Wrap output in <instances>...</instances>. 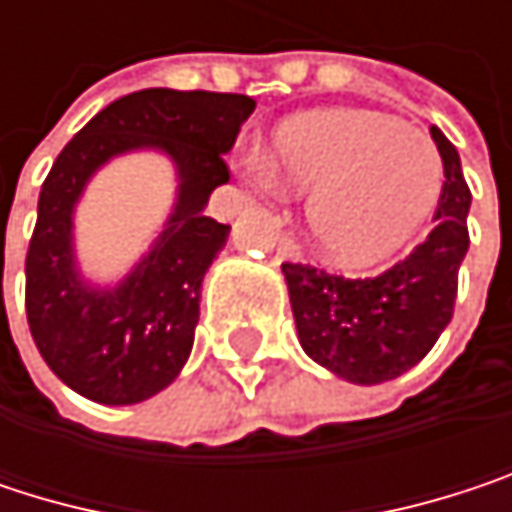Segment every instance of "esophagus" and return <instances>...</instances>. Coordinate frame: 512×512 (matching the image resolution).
I'll use <instances>...</instances> for the list:
<instances>
[{"instance_id":"1","label":"esophagus","mask_w":512,"mask_h":512,"mask_svg":"<svg viewBox=\"0 0 512 512\" xmlns=\"http://www.w3.org/2000/svg\"><path fill=\"white\" fill-rule=\"evenodd\" d=\"M278 255L284 257V260H302V252H299L296 240H290L287 234L278 237Z\"/></svg>"}]
</instances>
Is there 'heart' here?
Masks as SVG:
<instances>
[{
	"mask_svg": "<svg viewBox=\"0 0 512 512\" xmlns=\"http://www.w3.org/2000/svg\"><path fill=\"white\" fill-rule=\"evenodd\" d=\"M252 174L269 192L311 189L305 222L338 266H370L406 246L442 192L433 142L364 109L305 112L275 133V156L255 151Z\"/></svg>",
	"mask_w": 512,
	"mask_h": 512,
	"instance_id": "b5f03b06",
	"label": "heart"
}]
</instances>
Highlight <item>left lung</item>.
<instances>
[{"instance_id":"obj_1","label":"left lung","mask_w":512,"mask_h":512,"mask_svg":"<svg viewBox=\"0 0 512 512\" xmlns=\"http://www.w3.org/2000/svg\"><path fill=\"white\" fill-rule=\"evenodd\" d=\"M430 136L445 165V186L436 228L412 255L370 278L281 263L302 350L353 385H379L415 367L454 317L471 192L457 148L439 127H430Z\"/></svg>"}]
</instances>
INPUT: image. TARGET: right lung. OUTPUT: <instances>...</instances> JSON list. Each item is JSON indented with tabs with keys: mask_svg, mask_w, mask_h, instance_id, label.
Masks as SVG:
<instances>
[{
	"mask_svg": "<svg viewBox=\"0 0 512 512\" xmlns=\"http://www.w3.org/2000/svg\"><path fill=\"white\" fill-rule=\"evenodd\" d=\"M252 112L255 100L246 94L145 88L97 112L52 162L26 255V317L38 353L76 394L133 406L183 370L201 281L231 231L204 216V207L228 183L225 154ZM133 150L172 159L178 198L143 260L121 282L94 285L75 263L72 213L87 180Z\"/></svg>",
	"mask_w": 512,
	"mask_h": 512,
	"instance_id": "add662e5",
	"label": "right lung"
}]
</instances>
